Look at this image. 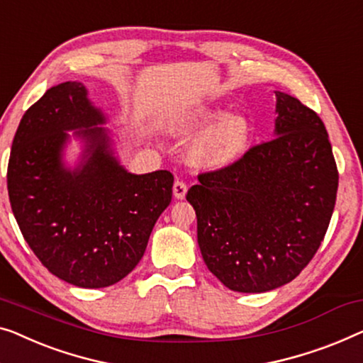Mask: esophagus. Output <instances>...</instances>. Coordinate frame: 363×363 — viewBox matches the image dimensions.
Masks as SVG:
<instances>
[{
    "label": "esophagus",
    "mask_w": 363,
    "mask_h": 363,
    "mask_svg": "<svg viewBox=\"0 0 363 363\" xmlns=\"http://www.w3.org/2000/svg\"><path fill=\"white\" fill-rule=\"evenodd\" d=\"M186 191H188V186L185 182L182 180H177L175 183H173V196H175L177 199H183L186 196Z\"/></svg>",
    "instance_id": "34e87169"
}]
</instances>
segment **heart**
<instances>
[{"instance_id":"heart-1","label":"heart","mask_w":363,"mask_h":363,"mask_svg":"<svg viewBox=\"0 0 363 363\" xmlns=\"http://www.w3.org/2000/svg\"><path fill=\"white\" fill-rule=\"evenodd\" d=\"M178 133H193L190 160L204 169H225L235 164L247 149L250 128L239 113L224 114L218 104H201L175 125Z\"/></svg>"}]
</instances>
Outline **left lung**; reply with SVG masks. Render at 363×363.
<instances>
[{
  "instance_id": "8db88e82",
  "label": "left lung",
  "mask_w": 363,
  "mask_h": 363,
  "mask_svg": "<svg viewBox=\"0 0 363 363\" xmlns=\"http://www.w3.org/2000/svg\"><path fill=\"white\" fill-rule=\"evenodd\" d=\"M275 96V139L199 175L186 194L204 264L239 293H265L296 278L323 242L337 194L321 118L290 94Z\"/></svg>"
}]
</instances>
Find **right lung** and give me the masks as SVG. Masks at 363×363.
<instances>
[{
    "label": "right lung",
    "instance_id": "right-lung-1",
    "mask_svg": "<svg viewBox=\"0 0 363 363\" xmlns=\"http://www.w3.org/2000/svg\"><path fill=\"white\" fill-rule=\"evenodd\" d=\"M106 123L83 83L52 86L24 113L8 164L9 201L26 242L47 270L80 288L129 275L172 201V173L125 170ZM72 137L82 143L73 167L65 162Z\"/></svg>",
    "mask_w": 363,
    "mask_h": 363
}]
</instances>
